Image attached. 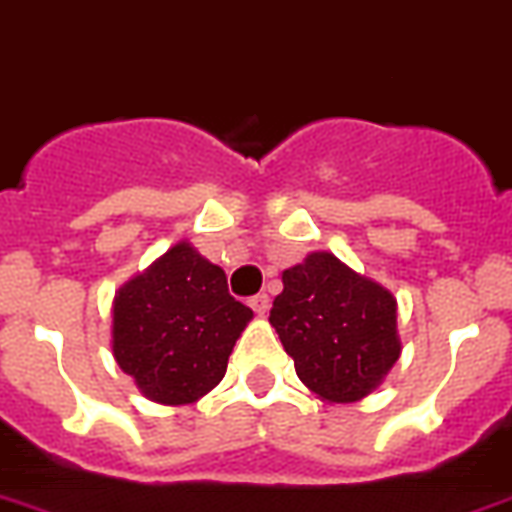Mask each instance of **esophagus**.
I'll return each mask as SVG.
<instances>
[{"instance_id":"1","label":"esophagus","mask_w":512,"mask_h":512,"mask_svg":"<svg viewBox=\"0 0 512 512\" xmlns=\"http://www.w3.org/2000/svg\"><path fill=\"white\" fill-rule=\"evenodd\" d=\"M249 307H252L257 315H265L270 307V297L268 294H255V297L249 299Z\"/></svg>"}]
</instances>
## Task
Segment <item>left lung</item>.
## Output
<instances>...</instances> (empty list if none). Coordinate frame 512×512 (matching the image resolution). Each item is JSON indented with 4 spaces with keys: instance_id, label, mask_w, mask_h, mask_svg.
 Segmentation results:
<instances>
[{
    "instance_id": "obj_1",
    "label": "left lung",
    "mask_w": 512,
    "mask_h": 512,
    "mask_svg": "<svg viewBox=\"0 0 512 512\" xmlns=\"http://www.w3.org/2000/svg\"><path fill=\"white\" fill-rule=\"evenodd\" d=\"M270 326L299 381L321 400L355 402L371 394L400 357L397 299L328 252L284 270Z\"/></svg>"
}]
</instances>
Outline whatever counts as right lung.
I'll return each instance as SVG.
<instances>
[{"label": "right lung", "instance_id": "right-lung-1", "mask_svg": "<svg viewBox=\"0 0 512 512\" xmlns=\"http://www.w3.org/2000/svg\"><path fill=\"white\" fill-rule=\"evenodd\" d=\"M252 310L228 294L226 273L181 242L131 278L112 305V355L144 397L197 402L226 376Z\"/></svg>", "mask_w": 512, "mask_h": 512}]
</instances>
